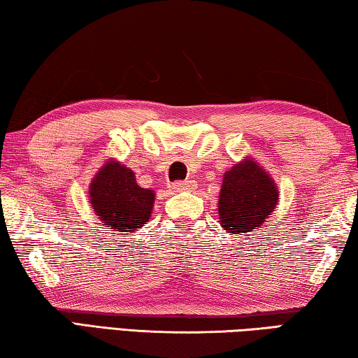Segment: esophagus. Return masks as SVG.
Segmentation results:
<instances>
[{"instance_id": "obj_1", "label": "esophagus", "mask_w": 358, "mask_h": 358, "mask_svg": "<svg viewBox=\"0 0 358 358\" xmlns=\"http://www.w3.org/2000/svg\"><path fill=\"white\" fill-rule=\"evenodd\" d=\"M190 189H192V182H190V180H184V182H176V184L171 185V190L176 192V193L187 192V190H190Z\"/></svg>"}]
</instances>
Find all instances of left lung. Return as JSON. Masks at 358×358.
<instances>
[{"mask_svg":"<svg viewBox=\"0 0 358 358\" xmlns=\"http://www.w3.org/2000/svg\"><path fill=\"white\" fill-rule=\"evenodd\" d=\"M278 199L275 180L252 157H245L223 176L218 218L227 233H255L272 215Z\"/></svg>","mask_w":358,"mask_h":358,"instance_id":"8db88e82","label":"left lung"}]
</instances>
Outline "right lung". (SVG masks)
I'll return each mask as SVG.
<instances>
[{
	"mask_svg": "<svg viewBox=\"0 0 358 358\" xmlns=\"http://www.w3.org/2000/svg\"><path fill=\"white\" fill-rule=\"evenodd\" d=\"M155 193L136 184L135 173L110 160L99 169L90 185V201L106 229L129 233L143 228L154 209Z\"/></svg>",
	"mask_w": 358,
	"mask_h": 358,
	"instance_id": "obj_1",
	"label": "right lung"
}]
</instances>
